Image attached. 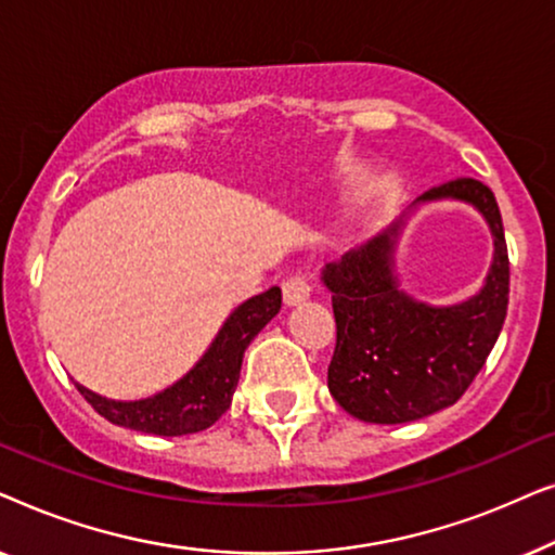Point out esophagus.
Returning <instances> with one entry per match:
<instances>
[{
    "label": "esophagus",
    "mask_w": 555,
    "mask_h": 555,
    "mask_svg": "<svg viewBox=\"0 0 555 555\" xmlns=\"http://www.w3.org/2000/svg\"><path fill=\"white\" fill-rule=\"evenodd\" d=\"M310 291H313V275L310 272H293L283 283V298L287 306H298V302L310 298Z\"/></svg>",
    "instance_id": "34e87169"
}]
</instances>
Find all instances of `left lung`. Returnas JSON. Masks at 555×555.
<instances>
[{
	"mask_svg": "<svg viewBox=\"0 0 555 555\" xmlns=\"http://www.w3.org/2000/svg\"><path fill=\"white\" fill-rule=\"evenodd\" d=\"M473 204L492 232V264L482 291L457 306H427L399 287L393 249L404 219L323 268L336 315L328 389L348 414L371 424H404L452 406L503 331L511 262L495 194L477 179H454L416 204Z\"/></svg>",
	"mask_w": 555,
	"mask_h": 555,
	"instance_id": "8db88e82",
	"label": "left lung"
}]
</instances>
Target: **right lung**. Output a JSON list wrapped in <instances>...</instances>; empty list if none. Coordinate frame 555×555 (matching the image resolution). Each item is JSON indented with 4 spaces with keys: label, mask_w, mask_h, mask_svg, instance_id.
<instances>
[{
    "label": "right lung",
    "mask_w": 555,
    "mask_h": 555,
    "mask_svg": "<svg viewBox=\"0 0 555 555\" xmlns=\"http://www.w3.org/2000/svg\"><path fill=\"white\" fill-rule=\"evenodd\" d=\"M280 306H283L280 287H270V291L242 302L227 318L207 353L196 361V366L169 389L149 399L116 401L80 384L75 386L98 414L118 427L158 437L194 435V431L211 427L230 409L232 393L240 382L242 356L257 333L278 315Z\"/></svg>",
    "instance_id": "add662e5"
}]
</instances>
